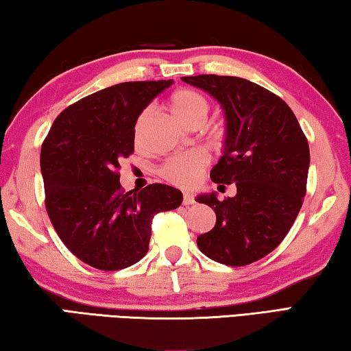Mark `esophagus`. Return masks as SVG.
Returning a JSON list of instances; mask_svg holds the SVG:
<instances>
[{
  "label": "esophagus",
  "instance_id": "obj_1",
  "mask_svg": "<svg viewBox=\"0 0 351 351\" xmlns=\"http://www.w3.org/2000/svg\"><path fill=\"white\" fill-rule=\"evenodd\" d=\"M193 203H195V198H193V195H192V193H189V192L184 193L182 204H184V206H190V204H193Z\"/></svg>",
  "mask_w": 351,
  "mask_h": 351
}]
</instances>
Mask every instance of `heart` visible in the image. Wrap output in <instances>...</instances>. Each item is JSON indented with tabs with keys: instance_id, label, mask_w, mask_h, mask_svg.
<instances>
[{
	"instance_id": "obj_1",
	"label": "heart",
	"mask_w": 351,
	"mask_h": 351,
	"mask_svg": "<svg viewBox=\"0 0 351 351\" xmlns=\"http://www.w3.org/2000/svg\"><path fill=\"white\" fill-rule=\"evenodd\" d=\"M170 108L184 125L190 128H198L203 125L207 116H209L210 104L204 94H201L199 91L182 88V90L173 93V96L170 99ZM150 114V108H145L139 114L138 121H136L134 139L138 144L142 141V134H144ZM207 162H209V158H207L204 152L192 150L167 159L161 165V169H159V175L165 181L173 184V186L192 187L198 182L201 175H203L204 169L207 167Z\"/></svg>"
}]
</instances>
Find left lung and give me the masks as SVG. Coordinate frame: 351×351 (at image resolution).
<instances>
[{
    "label": "left lung",
    "instance_id": "left-lung-1",
    "mask_svg": "<svg viewBox=\"0 0 351 351\" xmlns=\"http://www.w3.org/2000/svg\"><path fill=\"white\" fill-rule=\"evenodd\" d=\"M181 79L221 105L224 150L210 178L237 187L234 198H197L217 215L215 228L197 239L198 247L228 266L254 263L280 245L304 203L308 141L287 102L257 83L215 74Z\"/></svg>",
    "mask_w": 351,
    "mask_h": 351
}]
</instances>
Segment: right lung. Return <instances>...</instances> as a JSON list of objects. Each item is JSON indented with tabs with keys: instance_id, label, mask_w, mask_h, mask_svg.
Instances as JSON below:
<instances>
[{
	"instance_id": "right-lung-1",
	"label": "right lung",
	"mask_w": 351,
	"mask_h": 351,
	"mask_svg": "<svg viewBox=\"0 0 351 351\" xmlns=\"http://www.w3.org/2000/svg\"><path fill=\"white\" fill-rule=\"evenodd\" d=\"M171 80L125 82L69 105L41 145L45 204L58 237L83 263L100 271L128 268L144 257L152 219L182 203L180 190L148 184L125 192L123 158L134 152V125Z\"/></svg>"
}]
</instances>
